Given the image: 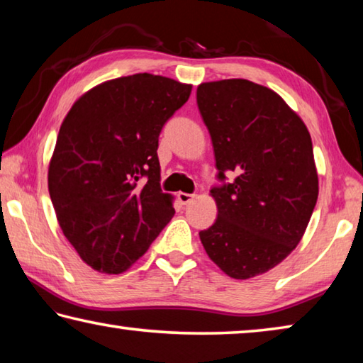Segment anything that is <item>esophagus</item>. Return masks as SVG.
Listing matches in <instances>:
<instances>
[{"mask_svg":"<svg viewBox=\"0 0 363 363\" xmlns=\"http://www.w3.org/2000/svg\"><path fill=\"white\" fill-rule=\"evenodd\" d=\"M177 199H179V201L182 205H189V203H192L194 201V199H195V195L194 194H186V192H179L177 194Z\"/></svg>","mask_w":363,"mask_h":363,"instance_id":"1","label":"esophagus"}]
</instances>
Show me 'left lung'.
<instances>
[{
  "instance_id": "8db88e82",
  "label": "left lung",
  "mask_w": 363,
  "mask_h": 363,
  "mask_svg": "<svg viewBox=\"0 0 363 363\" xmlns=\"http://www.w3.org/2000/svg\"><path fill=\"white\" fill-rule=\"evenodd\" d=\"M196 104L223 182L211 189L218 218L200 240L229 277H256L296 248L315 208L311 134L277 93L248 79L201 83ZM225 174L236 177L225 183Z\"/></svg>"
}]
</instances>
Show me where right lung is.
<instances>
[{
  "mask_svg": "<svg viewBox=\"0 0 363 363\" xmlns=\"http://www.w3.org/2000/svg\"><path fill=\"white\" fill-rule=\"evenodd\" d=\"M192 84L136 73L89 89L59 130L48 187L60 229L104 274L125 272L174 216L160 189L158 136Z\"/></svg>",
  "mask_w": 363,
  "mask_h": 363,
  "instance_id": "1",
  "label": "right lung"
}]
</instances>
